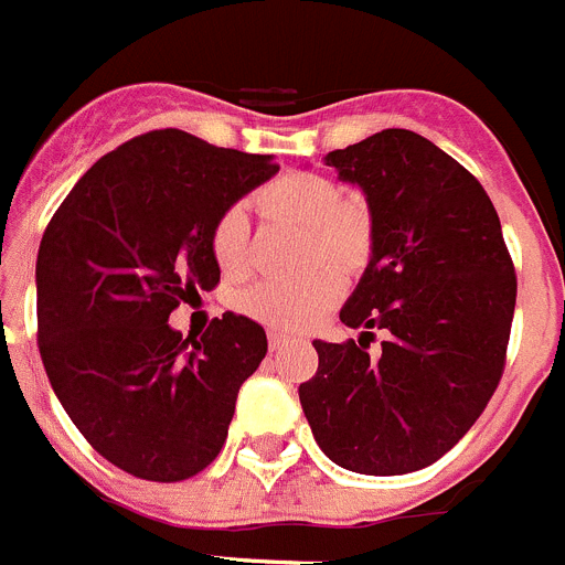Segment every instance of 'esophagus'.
Segmentation results:
<instances>
[{"instance_id":"1","label":"esophagus","mask_w":565,"mask_h":565,"mask_svg":"<svg viewBox=\"0 0 565 565\" xmlns=\"http://www.w3.org/2000/svg\"><path fill=\"white\" fill-rule=\"evenodd\" d=\"M267 342H270V351H281V348H287L292 340H289L287 334H278V331H270V334H267Z\"/></svg>"}]
</instances>
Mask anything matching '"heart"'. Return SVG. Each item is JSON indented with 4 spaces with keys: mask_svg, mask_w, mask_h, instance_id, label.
I'll use <instances>...</instances> for the list:
<instances>
[{
    "mask_svg": "<svg viewBox=\"0 0 565 565\" xmlns=\"http://www.w3.org/2000/svg\"><path fill=\"white\" fill-rule=\"evenodd\" d=\"M262 205L270 214L312 228L315 242L337 262H360L367 247L371 225L360 203H345L334 181L315 172H287L265 189ZM211 253L223 273L247 267V217L242 205H231L211 228ZM345 289V278L334 265H323L303 278H265L253 284L242 307L273 329L298 331L312 326Z\"/></svg>",
    "mask_w": 565,
    "mask_h": 565,
    "instance_id": "b5f03b06",
    "label": "heart"
}]
</instances>
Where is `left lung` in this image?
<instances>
[{
  "instance_id": "obj_1",
  "label": "left lung",
  "mask_w": 565,
  "mask_h": 565,
  "mask_svg": "<svg viewBox=\"0 0 565 565\" xmlns=\"http://www.w3.org/2000/svg\"><path fill=\"white\" fill-rule=\"evenodd\" d=\"M323 161L371 211V258L340 320L388 340L379 358L354 340H315L320 365L298 387L300 407L337 466L418 471L471 429L502 379L515 309L502 223L477 178L413 130L387 128Z\"/></svg>"
}]
</instances>
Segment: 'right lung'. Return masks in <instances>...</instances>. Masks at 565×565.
<instances>
[{"mask_svg": "<svg viewBox=\"0 0 565 565\" xmlns=\"http://www.w3.org/2000/svg\"><path fill=\"white\" fill-rule=\"evenodd\" d=\"M276 172L273 156L150 130L99 158L46 225L41 360L72 424L116 468L181 482L223 449L267 334L225 312L203 337H183L170 315L220 281V214Z\"/></svg>", "mask_w": 565, "mask_h": 565, "instance_id": "1", "label": "right lung"}]
</instances>
